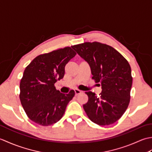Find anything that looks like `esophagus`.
Masks as SVG:
<instances>
[{"instance_id":"esophagus-1","label":"esophagus","mask_w":152,"mask_h":152,"mask_svg":"<svg viewBox=\"0 0 152 152\" xmlns=\"http://www.w3.org/2000/svg\"><path fill=\"white\" fill-rule=\"evenodd\" d=\"M74 91H75V94H76V95H80V93H82V91H80V90H79V89H74Z\"/></svg>"}]
</instances>
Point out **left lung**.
<instances>
[{
    "instance_id": "left-lung-1",
    "label": "left lung",
    "mask_w": 152,
    "mask_h": 152,
    "mask_svg": "<svg viewBox=\"0 0 152 152\" xmlns=\"http://www.w3.org/2000/svg\"><path fill=\"white\" fill-rule=\"evenodd\" d=\"M72 48L88 63L92 79L102 86L99 97L95 93L86 92L88 101L83 107L87 115L99 125L113 124L130 102L133 77L129 63L114 48L98 42H86Z\"/></svg>"
}]
</instances>
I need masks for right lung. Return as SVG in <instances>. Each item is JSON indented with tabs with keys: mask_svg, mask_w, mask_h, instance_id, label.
Returning a JSON list of instances; mask_svg holds the SVG:
<instances>
[{
	"mask_svg": "<svg viewBox=\"0 0 152 152\" xmlns=\"http://www.w3.org/2000/svg\"><path fill=\"white\" fill-rule=\"evenodd\" d=\"M76 55L70 47L61 48L40 55L25 68L19 99L31 121L48 126L62 118L75 92L70 90L64 95L56 89L55 83L63 78L65 65Z\"/></svg>",
	"mask_w": 152,
	"mask_h": 152,
	"instance_id": "obj_1",
	"label": "right lung"
}]
</instances>
